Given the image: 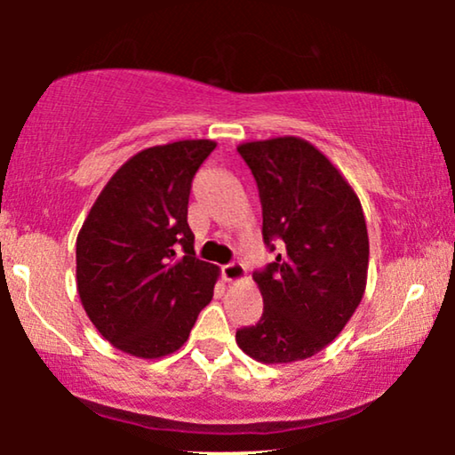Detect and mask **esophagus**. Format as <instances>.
Returning a JSON list of instances; mask_svg holds the SVG:
<instances>
[{
    "label": "esophagus",
    "instance_id": "1",
    "mask_svg": "<svg viewBox=\"0 0 455 455\" xmlns=\"http://www.w3.org/2000/svg\"><path fill=\"white\" fill-rule=\"evenodd\" d=\"M221 273H223V279H226V282H240V279L246 277V269L240 260H232V263L223 265Z\"/></svg>",
    "mask_w": 455,
    "mask_h": 455
}]
</instances>
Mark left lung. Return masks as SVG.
Returning <instances> with one entry per match:
<instances>
[{
  "label": "left lung",
  "instance_id": "8db88e82",
  "mask_svg": "<svg viewBox=\"0 0 455 455\" xmlns=\"http://www.w3.org/2000/svg\"><path fill=\"white\" fill-rule=\"evenodd\" d=\"M273 263L254 271L263 316L235 331L265 364L310 358L338 338L366 288L369 234L358 196L325 155L296 136L244 142Z\"/></svg>",
  "mask_w": 455,
  "mask_h": 455
}]
</instances>
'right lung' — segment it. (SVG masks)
<instances>
[{"label": "right lung", "instance_id": "right-lung-1", "mask_svg": "<svg viewBox=\"0 0 455 455\" xmlns=\"http://www.w3.org/2000/svg\"><path fill=\"white\" fill-rule=\"evenodd\" d=\"M213 140L136 153L92 204L76 240L80 302L109 344L161 358L188 339L213 298L215 265L195 254L188 198Z\"/></svg>", "mask_w": 455, "mask_h": 455}]
</instances>
